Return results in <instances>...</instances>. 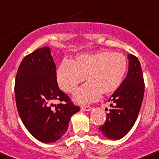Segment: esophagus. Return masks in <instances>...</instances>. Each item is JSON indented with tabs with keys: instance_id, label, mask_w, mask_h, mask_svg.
I'll use <instances>...</instances> for the list:
<instances>
[{
	"instance_id": "1",
	"label": "esophagus",
	"mask_w": 159,
	"mask_h": 159,
	"mask_svg": "<svg viewBox=\"0 0 159 159\" xmlns=\"http://www.w3.org/2000/svg\"><path fill=\"white\" fill-rule=\"evenodd\" d=\"M82 110L86 111H90L92 110V107H89V106L82 107Z\"/></svg>"
}]
</instances>
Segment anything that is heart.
<instances>
[{
	"label": "heart",
	"instance_id": "heart-1",
	"mask_svg": "<svg viewBox=\"0 0 159 159\" xmlns=\"http://www.w3.org/2000/svg\"><path fill=\"white\" fill-rule=\"evenodd\" d=\"M128 69L127 58L121 53L102 51L80 55L71 61H63L56 77L59 87L72 94L86 78L85 84L74 94L79 104L94 102L99 94L107 95L120 87Z\"/></svg>",
	"mask_w": 159,
	"mask_h": 159
}]
</instances>
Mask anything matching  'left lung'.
I'll list each match as a JSON object with an SVG mask.
<instances>
[{
	"mask_svg": "<svg viewBox=\"0 0 159 159\" xmlns=\"http://www.w3.org/2000/svg\"><path fill=\"white\" fill-rule=\"evenodd\" d=\"M128 59L127 76L108 99L111 107L107 113L106 122L98 129L110 140L121 139L131 130L143 100L145 84L141 64L132 54L128 55Z\"/></svg>",
	"mask_w": 159,
	"mask_h": 159,
	"instance_id": "8db88e82",
	"label": "left lung"
}]
</instances>
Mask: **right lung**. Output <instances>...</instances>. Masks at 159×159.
I'll list each match as a JSON object with an SVG mask.
<instances>
[{"label": "right lung", "instance_id": "1", "mask_svg": "<svg viewBox=\"0 0 159 159\" xmlns=\"http://www.w3.org/2000/svg\"><path fill=\"white\" fill-rule=\"evenodd\" d=\"M56 73L51 48L44 47L24 57L16 75L18 114L29 133L43 143L61 139L67 131L71 116L80 110L59 89ZM54 100L64 103L52 109L50 103Z\"/></svg>", "mask_w": 159, "mask_h": 159}]
</instances>
